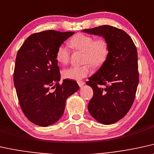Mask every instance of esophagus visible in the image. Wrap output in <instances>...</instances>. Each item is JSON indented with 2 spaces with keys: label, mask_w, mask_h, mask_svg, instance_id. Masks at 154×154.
Masks as SVG:
<instances>
[{
  "label": "esophagus",
  "mask_w": 154,
  "mask_h": 154,
  "mask_svg": "<svg viewBox=\"0 0 154 154\" xmlns=\"http://www.w3.org/2000/svg\"><path fill=\"white\" fill-rule=\"evenodd\" d=\"M77 83H78L79 86L80 87H82L84 85H85V82H84L83 81H78V82H77Z\"/></svg>",
  "instance_id": "esophagus-1"
}]
</instances>
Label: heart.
Instances as JSON below:
<instances>
[{
    "mask_svg": "<svg viewBox=\"0 0 154 154\" xmlns=\"http://www.w3.org/2000/svg\"><path fill=\"white\" fill-rule=\"evenodd\" d=\"M74 50L82 52V63L81 66H72L63 70L64 78L79 80L91 72V65L94 67H101L107 60L109 54V45L105 38L95 39L92 36L84 33H77L69 41ZM56 59L60 63L66 65L70 60V51L67 47L61 45L56 51ZM89 64H88V63Z\"/></svg>",
    "mask_w": 154,
    "mask_h": 154,
    "instance_id": "b5f03b06",
    "label": "heart"
}]
</instances>
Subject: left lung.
<instances>
[{"instance_id": "obj_1", "label": "left lung", "mask_w": 154, "mask_h": 154, "mask_svg": "<svg viewBox=\"0 0 154 154\" xmlns=\"http://www.w3.org/2000/svg\"><path fill=\"white\" fill-rule=\"evenodd\" d=\"M83 32L102 36L109 45L106 61L86 84L93 89L89 114L103 124L118 122L133 104L139 84L137 50L125 31L110 25L85 29Z\"/></svg>"}]
</instances>
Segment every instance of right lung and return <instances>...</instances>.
I'll use <instances>...</instances> for the list:
<instances>
[{"mask_svg": "<svg viewBox=\"0 0 154 154\" xmlns=\"http://www.w3.org/2000/svg\"><path fill=\"white\" fill-rule=\"evenodd\" d=\"M74 32L45 30L25 40L17 53L13 82L21 109L31 122L48 126L63 116L67 97L79 89L75 81L60 85L57 48ZM54 89V91L52 89Z\"/></svg>", "mask_w": 154, "mask_h": 154, "instance_id": "add662e5", "label": "right lung"}]
</instances>
